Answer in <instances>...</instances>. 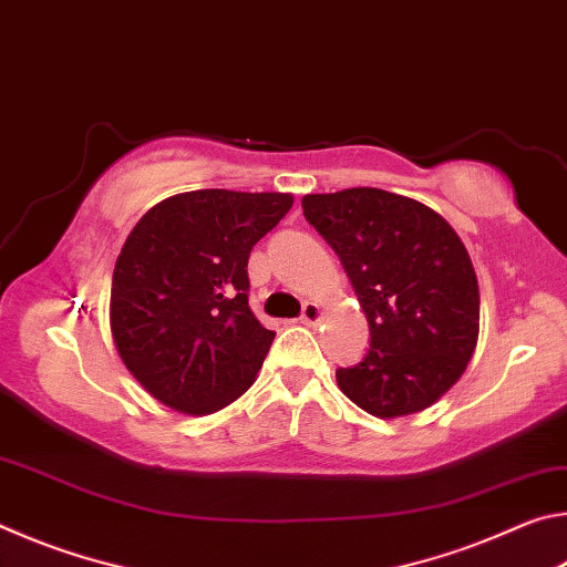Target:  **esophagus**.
<instances>
[{"mask_svg":"<svg viewBox=\"0 0 567 567\" xmlns=\"http://www.w3.org/2000/svg\"><path fill=\"white\" fill-rule=\"evenodd\" d=\"M322 320V307L318 302H305L302 305V315H300V322L305 324H318Z\"/></svg>","mask_w":567,"mask_h":567,"instance_id":"obj_1","label":"esophagus"}]
</instances>
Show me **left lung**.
I'll list each match as a JSON object with an SVG mask.
<instances>
[{"mask_svg": "<svg viewBox=\"0 0 567 567\" xmlns=\"http://www.w3.org/2000/svg\"><path fill=\"white\" fill-rule=\"evenodd\" d=\"M305 219L348 272L370 324L340 390L390 420L433 405L463 375L480 332V290L463 239L435 209L375 187L305 195Z\"/></svg>", "mask_w": 567, "mask_h": 567, "instance_id": "8db88e82", "label": "left lung"}]
</instances>
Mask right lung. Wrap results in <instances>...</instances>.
Masks as SVG:
<instances>
[{
    "instance_id": "1",
    "label": "right lung",
    "mask_w": 567,
    "mask_h": 567,
    "mask_svg": "<svg viewBox=\"0 0 567 567\" xmlns=\"http://www.w3.org/2000/svg\"><path fill=\"white\" fill-rule=\"evenodd\" d=\"M290 207L282 192L195 189L134 225L114 265L110 328L152 398L209 415L252 385L275 332L249 310L247 260Z\"/></svg>"
}]
</instances>
